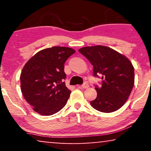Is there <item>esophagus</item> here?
Here are the masks:
<instances>
[{"label":"esophagus","mask_w":151,"mask_h":151,"mask_svg":"<svg viewBox=\"0 0 151 151\" xmlns=\"http://www.w3.org/2000/svg\"><path fill=\"white\" fill-rule=\"evenodd\" d=\"M79 87L80 88H87L89 87V85H88V83H86V82H85V83H84L83 84H82V85L80 86Z\"/></svg>","instance_id":"1"}]
</instances>
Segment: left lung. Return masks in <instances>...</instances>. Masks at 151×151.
<instances>
[{"label":"left lung","instance_id":"obj_1","mask_svg":"<svg viewBox=\"0 0 151 151\" xmlns=\"http://www.w3.org/2000/svg\"><path fill=\"white\" fill-rule=\"evenodd\" d=\"M78 51L93 66V76H102V86H96L97 98L91 105L103 113L118 110L127 102L135 82L131 62L114 49L102 45L82 47Z\"/></svg>","mask_w":151,"mask_h":151}]
</instances>
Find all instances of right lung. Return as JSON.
<instances>
[{
	"label": "right lung",
	"instance_id": "right-lung-1",
	"mask_svg": "<svg viewBox=\"0 0 151 151\" xmlns=\"http://www.w3.org/2000/svg\"><path fill=\"white\" fill-rule=\"evenodd\" d=\"M76 52L66 47L42 49L31 58L20 74L24 99L36 113L51 115L65 106L71 91L65 86L66 60Z\"/></svg>",
	"mask_w": 151,
	"mask_h": 151
}]
</instances>
